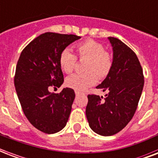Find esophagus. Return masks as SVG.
<instances>
[{"instance_id":"obj_1","label":"esophagus","mask_w":158,"mask_h":158,"mask_svg":"<svg viewBox=\"0 0 158 158\" xmlns=\"http://www.w3.org/2000/svg\"><path fill=\"white\" fill-rule=\"evenodd\" d=\"M82 94V92H80V91H75V94H76V95H79V94Z\"/></svg>"}]
</instances>
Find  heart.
<instances>
[{"instance_id":"heart-1","label":"heart","mask_w":158,"mask_h":158,"mask_svg":"<svg viewBox=\"0 0 158 158\" xmlns=\"http://www.w3.org/2000/svg\"><path fill=\"white\" fill-rule=\"evenodd\" d=\"M78 57L87 58L83 74H75L65 79V84L70 89L82 91L94 86L99 79L108 76L113 66L112 56L108 51L104 50L102 43L93 39H87L75 45ZM59 64L62 71L71 74L76 65V56L69 50L64 49L59 56Z\"/></svg>"}]
</instances>
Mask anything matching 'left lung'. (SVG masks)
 Wrapping results in <instances>:
<instances>
[{
    "instance_id": "8db88e82",
    "label": "left lung",
    "mask_w": 158,
    "mask_h": 158,
    "mask_svg": "<svg viewBox=\"0 0 158 158\" xmlns=\"http://www.w3.org/2000/svg\"><path fill=\"white\" fill-rule=\"evenodd\" d=\"M113 50V66L97 89L106 98L88 95L86 116L94 132L102 136L115 135L135 115L142 94L144 77L137 56L118 38H108Z\"/></svg>"
}]
</instances>
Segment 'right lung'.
Masks as SVG:
<instances>
[{
  "label": "right lung",
  "mask_w": 158,
  "mask_h": 158,
  "mask_svg": "<svg viewBox=\"0 0 158 158\" xmlns=\"http://www.w3.org/2000/svg\"><path fill=\"white\" fill-rule=\"evenodd\" d=\"M80 37L45 33L22 51L17 62L15 87L24 115L32 125L45 134L59 132L66 125L75 94L65 88L60 94L49 92L64 82L59 56Z\"/></svg>",
  "instance_id": "add662e5"
}]
</instances>
